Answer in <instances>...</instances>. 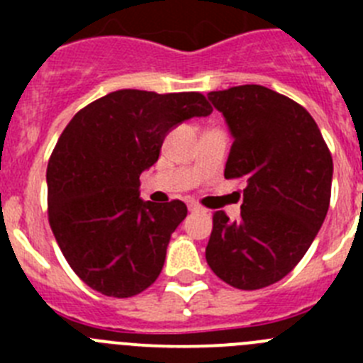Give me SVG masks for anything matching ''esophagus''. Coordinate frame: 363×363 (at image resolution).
<instances>
[{
    "label": "esophagus",
    "instance_id": "1",
    "mask_svg": "<svg viewBox=\"0 0 363 363\" xmlns=\"http://www.w3.org/2000/svg\"><path fill=\"white\" fill-rule=\"evenodd\" d=\"M187 207H189V211H191V213H200V211H203L200 205H196V203H189Z\"/></svg>",
    "mask_w": 363,
    "mask_h": 363
}]
</instances>
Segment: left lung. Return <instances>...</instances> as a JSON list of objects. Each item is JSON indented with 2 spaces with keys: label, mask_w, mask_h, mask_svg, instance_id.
I'll return each instance as SVG.
<instances>
[{
  "label": "left lung",
  "mask_w": 363,
  "mask_h": 363,
  "mask_svg": "<svg viewBox=\"0 0 363 363\" xmlns=\"http://www.w3.org/2000/svg\"><path fill=\"white\" fill-rule=\"evenodd\" d=\"M207 98L234 140L225 178L247 185L238 221L214 213L205 258L225 284L262 289L287 277L316 238L331 200V152L309 112L267 86Z\"/></svg>",
  "instance_id": "obj_1"
}]
</instances>
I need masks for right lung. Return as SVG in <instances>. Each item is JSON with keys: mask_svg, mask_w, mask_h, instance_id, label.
<instances>
[{"mask_svg": "<svg viewBox=\"0 0 363 363\" xmlns=\"http://www.w3.org/2000/svg\"><path fill=\"white\" fill-rule=\"evenodd\" d=\"M213 107L200 92L123 89L70 120L47 167L49 221L72 271L105 296L129 298L156 281L171 234L187 216L179 200L140 198V174L165 136Z\"/></svg>", "mask_w": 363, "mask_h": 363, "instance_id": "right-lung-1", "label": "right lung"}]
</instances>
